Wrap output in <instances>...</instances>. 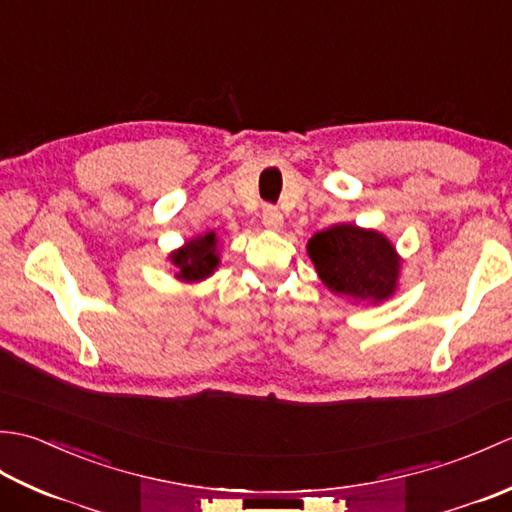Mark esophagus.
Returning <instances> with one entry per match:
<instances>
[{"instance_id": "1", "label": "esophagus", "mask_w": 512, "mask_h": 512, "mask_svg": "<svg viewBox=\"0 0 512 512\" xmlns=\"http://www.w3.org/2000/svg\"><path fill=\"white\" fill-rule=\"evenodd\" d=\"M262 222L266 228H270V231H279L281 224H284V215H281L277 209H273V206H268L262 215Z\"/></svg>"}]
</instances>
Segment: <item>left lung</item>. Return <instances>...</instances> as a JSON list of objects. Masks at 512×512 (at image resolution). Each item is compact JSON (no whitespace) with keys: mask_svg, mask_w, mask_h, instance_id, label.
I'll use <instances>...</instances> for the list:
<instances>
[{"mask_svg":"<svg viewBox=\"0 0 512 512\" xmlns=\"http://www.w3.org/2000/svg\"><path fill=\"white\" fill-rule=\"evenodd\" d=\"M321 281L336 295L383 301L396 290L400 262L387 239L354 224H336L308 242Z\"/></svg>","mask_w":512,"mask_h":512,"instance_id":"8db88e82","label":"left lung"}]
</instances>
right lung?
I'll return each mask as SVG.
<instances>
[{
	"label": "right lung",
	"instance_id": "obj_1",
	"mask_svg": "<svg viewBox=\"0 0 512 512\" xmlns=\"http://www.w3.org/2000/svg\"><path fill=\"white\" fill-rule=\"evenodd\" d=\"M215 244V233H206L204 237L191 239L187 246H182L176 253H171V262L178 268V279L200 281L204 277H209L217 268V264H220Z\"/></svg>",
	"mask_w": 512,
	"mask_h": 512
}]
</instances>
